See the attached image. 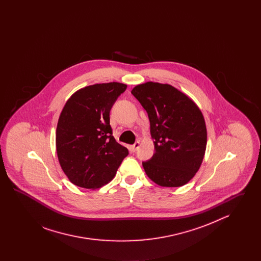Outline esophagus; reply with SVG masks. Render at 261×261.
I'll list each match as a JSON object with an SVG mask.
<instances>
[{"label":"esophagus","mask_w":261,"mask_h":261,"mask_svg":"<svg viewBox=\"0 0 261 261\" xmlns=\"http://www.w3.org/2000/svg\"><path fill=\"white\" fill-rule=\"evenodd\" d=\"M139 147H140V142L137 141L136 143L131 147V149L132 151H136L137 149H139Z\"/></svg>","instance_id":"1"}]
</instances>
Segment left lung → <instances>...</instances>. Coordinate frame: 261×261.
<instances>
[{"label": "left lung", "mask_w": 261, "mask_h": 261, "mask_svg": "<svg viewBox=\"0 0 261 261\" xmlns=\"http://www.w3.org/2000/svg\"><path fill=\"white\" fill-rule=\"evenodd\" d=\"M146 110L154 140V153L143 167L162 187H181L195 175L203 160L207 133L199 107L169 84L146 82L131 91Z\"/></svg>", "instance_id": "obj_1"}]
</instances>
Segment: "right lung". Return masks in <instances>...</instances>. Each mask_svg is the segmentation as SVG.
<instances>
[{"label":"right lung","instance_id":"1","mask_svg":"<svg viewBox=\"0 0 261 261\" xmlns=\"http://www.w3.org/2000/svg\"><path fill=\"white\" fill-rule=\"evenodd\" d=\"M127 85L95 84L76 91L60 115L56 147L64 174L74 185L98 189L115 176L128 149L112 136L110 112Z\"/></svg>","mask_w":261,"mask_h":261}]
</instances>
